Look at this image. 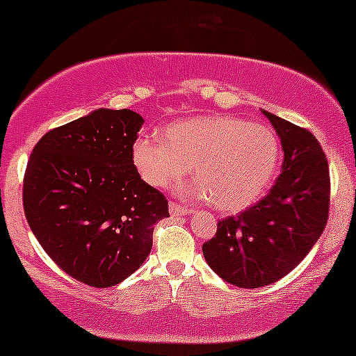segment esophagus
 Masks as SVG:
<instances>
[{
    "label": "esophagus",
    "mask_w": 356,
    "mask_h": 356,
    "mask_svg": "<svg viewBox=\"0 0 356 356\" xmlns=\"http://www.w3.org/2000/svg\"><path fill=\"white\" fill-rule=\"evenodd\" d=\"M191 211H193V210H190L188 207H183V205H179V203H175V202L170 203V213L175 215V217H181V215H190Z\"/></svg>",
    "instance_id": "obj_1"
}]
</instances>
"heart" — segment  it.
Instances as JSON below:
<instances>
[{"mask_svg": "<svg viewBox=\"0 0 356 356\" xmlns=\"http://www.w3.org/2000/svg\"><path fill=\"white\" fill-rule=\"evenodd\" d=\"M279 158L273 127L232 115L186 119L168 126L163 139L143 134L133 145V163L147 185L165 190L193 166L197 181L185 191L222 211L254 205L269 188Z\"/></svg>", "mask_w": 356, "mask_h": 356, "instance_id": "b5f03b06", "label": "heart"}]
</instances>
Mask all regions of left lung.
Returning a JSON list of instances; mask_svg holds the SVG:
<instances>
[{
  "label": "left lung",
  "mask_w": 356,
  "mask_h": 356,
  "mask_svg": "<svg viewBox=\"0 0 356 356\" xmlns=\"http://www.w3.org/2000/svg\"><path fill=\"white\" fill-rule=\"evenodd\" d=\"M281 138L282 171L267 197L218 222L203 243L205 261L223 281L243 289L284 277L313 249L328 222L330 170L309 131L262 111Z\"/></svg>",
  "instance_id": "left-lung-1"
}]
</instances>
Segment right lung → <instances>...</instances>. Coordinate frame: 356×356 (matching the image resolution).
I'll list each match as a JSON object with an SVG mask.
<instances>
[{"instance_id": "obj_1", "label": "right lung", "mask_w": 356, "mask_h": 356, "mask_svg": "<svg viewBox=\"0 0 356 356\" xmlns=\"http://www.w3.org/2000/svg\"><path fill=\"white\" fill-rule=\"evenodd\" d=\"M145 119L97 109L55 127L33 147L23 179L28 225L51 261L77 281L111 287L141 267L165 195L139 177L133 145Z\"/></svg>"}]
</instances>
